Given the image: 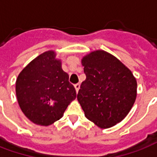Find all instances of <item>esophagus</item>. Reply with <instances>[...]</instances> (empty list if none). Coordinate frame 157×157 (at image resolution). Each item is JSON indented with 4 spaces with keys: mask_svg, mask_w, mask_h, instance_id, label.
Instances as JSON below:
<instances>
[{
    "mask_svg": "<svg viewBox=\"0 0 157 157\" xmlns=\"http://www.w3.org/2000/svg\"><path fill=\"white\" fill-rule=\"evenodd\" d=\"M75 91H76V92H78L79 89H80V84H79V83H76V84H75Z\"/></svg>",
    "mask_w": 157,
    "mask_h": 157,
    "instance_id": "obj_1",
    "label": "esophagus"
}]
</instances>
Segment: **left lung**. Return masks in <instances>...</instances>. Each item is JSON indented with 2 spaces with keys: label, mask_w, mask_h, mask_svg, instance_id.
<instances>
[{
  "label": "left lung",
  "mask_w": 157,
  "mask_h": 157,
  "mask_svg": "<svg viewBox=\"0 0 157 157\" xmlns=\"http://www.w3.org/2000/svg\"><path fill=\"white\" fill-rule=\"evenodd\" d=\"M86 80L77 100L85 116L102 128L121 122L135 103L137 82L132 72L113 55L97 50L82 59Z\"/></svg>",
  "instance_id": "8db88e82"
}]
</instances>
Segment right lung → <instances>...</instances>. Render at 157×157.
<instances>
[{"mask_svg": "<svg viewBox=\"0 0 157 157\" xmlns=\"http://www.w3.org/2000/svg\"><path fill=\"white\" fill-rule=\"evenodd\" d=\"M17 102L29 120L48 126L61 118L76 98L69 75L54 51L39 55L20 72L16 82Z\"/></svg>", "mask_w": 157, "mask_h": 157, "instance_id": "add662e5", "label": "right lung"}]
</instances>
